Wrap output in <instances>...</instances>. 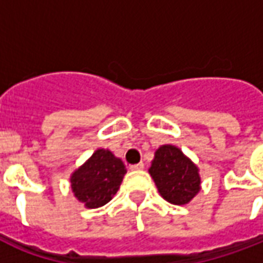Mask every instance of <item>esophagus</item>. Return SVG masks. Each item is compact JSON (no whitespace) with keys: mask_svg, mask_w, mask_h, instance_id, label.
Masks as SVG:
<instances>
[{"mask_svg":"<svg viewBox=\"0 0 263 263\" xmlns=\"http://www.w3.org/2000/svg\"><path fill=\"white\" fill-rule=\"evenodd\" d=\"M143 168H144L143 162H139V164L131 165V166H129V169H131V171H142Z\"/></svg>","mask_w":263,"mask_h":263,"instance_id":"1","label":"esophagus"}]
</instances>
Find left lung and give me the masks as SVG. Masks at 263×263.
I'll return each mask as SVG.
<instances>
[{"mask_svg": "<svg viewBox=\"0 0 263 263\" xmlns=\"http://www.w3.org/2000/svg\"><path fill=\"white\" fill-rule=\"evenodd\" d=\"M148 172L162 198L173 204L188 203L199 191L198 168L171 144L157 150Z\"/></svg>", "mask_w": 263, "mask_h": 263, "instance_id": "obj_1", "label": "left lung"}]
</instances>
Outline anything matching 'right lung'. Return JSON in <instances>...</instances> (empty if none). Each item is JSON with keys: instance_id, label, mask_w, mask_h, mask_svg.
Listing matches in <instances>:
<instances>
[{"instance_id": "add662e5", "label": "right lung", "mask_w": 263, "mask_h": 263, "mask_svg": "<svg viewBox=\"0 0 263 263\" xmlns=\"http://www.w3.org/2000/svg\"><path fill=\"white\" fill-rule=\"evenodd\" d=\"M125 173L120 158H116L109 150L99 148L72 175V191L86 208H101L117 192Z\"/></svg>"}]
</instances>
